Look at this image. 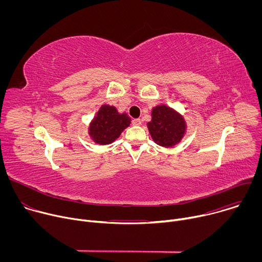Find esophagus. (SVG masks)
Returning <instances> with one entry per match:
<instances>
[{"instance_id":"1","label":"esophagus","mask_w":262,"mask_h":262,"mask_svg":"<svg viewBox=\"0 0 262 262\" xmlns=\"http://www.w3.org/2000/svg\"><path fill=\"white\" fill-rule=\"evenodd\" d=\"M141 123H142V121H141V119H139V118L133 120V124H134V125H141Z\"/></svg>"}]
</instances>
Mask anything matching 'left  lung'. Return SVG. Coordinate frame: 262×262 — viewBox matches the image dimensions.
Here are the masks:
<instances>
[{
  "mask_svg": "<svg viewBox=\"0 0 262 262\" xmlns=\"http://www.w3.org/2000/svg\"><path fill=\"white\" fill-rule=\"evenodd\" d=\"M152 119L148 129L154 141L163 147H172L180 142L185 134V121L173 108L162 104L154 107Z\"/></svg>",
  "mask_w": 262,
  "mask_h": 262,
  "instance_id": "8db88e82",
  "label": "left lung"
}]
</instances>
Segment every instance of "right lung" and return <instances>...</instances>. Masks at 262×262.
<instances>
[{"label": "right lung", "mask_w": 262, "mask_h": 262, "mask_svg": "<svg viewBox=\"0 0 262 262\" xmlns=\"http://www.w3.org/2000/svg\"><path fill=\"white\" fill-rule=\"evenodd\" d=\"M129 123L130 118L125 113L119 114L115 106L103 104L90 123L89 135L97 144H111L119 138Z\"/></svg>", "instance_id": "obj_1"}]
</instances>
